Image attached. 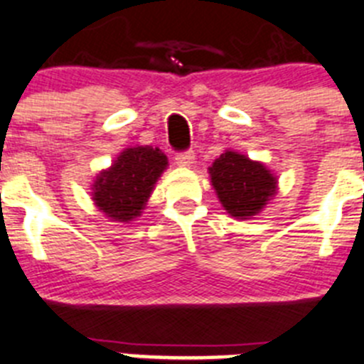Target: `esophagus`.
Masks as SVG:
<instances>
[{"mask_svg": "<svg viewBox=\"0 0 364 364\" xmlns=\"http://www.w3.org/2000/svg\"><path fill=\"white\" fill-rule=\"evenodd\" d=\"M196 156H194V150H186V152H179L178 156H176V163H178L179 166H190L192 163H194Z\"/></svg>", "mask_w": 364, "mask_h": 364, "instance_id": "34e87169", "label": "esophagus"}]
</instances>
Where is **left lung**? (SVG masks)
I'll list each match as a JSON object with an SVG mask.
<instances>
[{"mask_svg":"<svg viewBox=\"0 0 364 364\" xmlns=\"http://www.w3.org/2000/svg\"><path fill=\"white\" fill-rule=\"evenodd\" d=\"M210 178L218 198L228 214L248 219L259 214L268 199L276 194L277 181L267 166L227 150L210 166Z\"/></svg>","mask_w":364,"mask_h":364,"instance_id":"left-lung-1","label":"left lung"}]
</instances>
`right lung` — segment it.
I'll use <instances>...</instances> for the list:
<instances>
[{"instance_id": "add662e5", "label": "right lung", "mask_w": 364, "mask_h": 364, "mask_svg": "<svg viewBox=\"0 0 364 364\" xmlns=\"http://www.w3.org/2000/svg\"><path fill=\"white\" fill-rule=\"evenodd\" d=\"M166 165V156L159 149H127L109 170L97 176L92 194L96 206L116 221H132L145 208Z\"/></svg>"}]
</instances>
